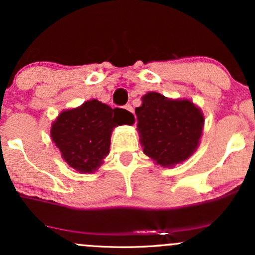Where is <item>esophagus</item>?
I'll return each instance as SVG.
<instances>
[{
    "label": "esophagus",
    "instance_id": "esophagus-1",
    "mask_svg": "<svg viewBox=\"0 0 255 255\" xmlns=\"http://www.w3.org/2000/svg\"><path fill=\"white\" fill-rule=\"evenodd\" d=\"M125 109L127 110V111H129V113H131V114H134V110H133V107H131L130 104H128V105H126L125 107Z\"/></svg>",
    "mask_w": 255,
    "mask_h": 255
}]
</instances>
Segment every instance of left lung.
<instances>
[{
	"instance_id": "left-lung-1",
	"label": "left lung",
	"mask_w": 255,
	"mask_h": 255,
	"mask_svg": "<svg viewBox=\"0 0 255 255\" xmlns=\"http://www.w3.org/2000/svg\"><path fill=\"white\" fill-rule=\"evenodd\" d=\"M135 114L142 151L157 165L171 168L197 151L205 120L203 111L192 101L147 92Z\"/></svg>"
}]
</instances>
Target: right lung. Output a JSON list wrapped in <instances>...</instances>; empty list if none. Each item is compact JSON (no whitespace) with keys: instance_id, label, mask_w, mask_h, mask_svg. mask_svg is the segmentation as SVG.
Wrapping results in <instances>:
<instances>
[{"instance_id":"add662e5","label":"right lung","mask_w":255,"mask_h":255,"mask_svg":"<svg viewBox=\"0 0 255 255\" xmlns=\"http://www.w3.org/2000/svg\"><path fill=\"white\" fill-rule=\"evenodd\" d=\"M121 125H125L121 109L90 99L61 111L52 121L50 136L67 164L81 174H92L109 154L111 133Z\"/></svg>"}]
</instances>
